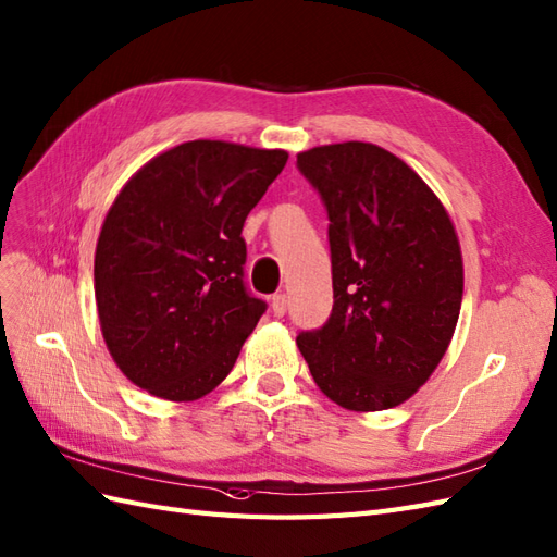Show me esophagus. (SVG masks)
Returning <instances> with one entry per match:
<instances>
[{"mask_svg":"<svg viewBox=\"0 0 557 557\" xmlns=\"http://www.w3.org/2000/svg\"><path fill=\"white\" fill-rule=\"evenodd\" d=\"M287 306H289V301H287V296H284V294H275L273 298H270V310H273L275 318H284Z\"/></svg>","mask_w":557,"mask_h":557,"instance_id":"1","label":"esophagus"}]
</instances>
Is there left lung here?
Listing matches in <instances>:
<instances>
[{"mask_svg": "<svg viewBox=\"0 0 557 557\" xmlns=\"http://www.w3.org/2000/svg\"><path fill=\"white\" fill-rule=\"evenodd\" d=\"M326 209L332 315L296 336L312 379L346 409L414 395L445 355L463 296L459 239L445 207L403 160L348 140L296 157Z\"/></svg>", "mask_w": 557, "mask_h": 557, "instance_id": "left-lung-1", "label": "left lung"}]
</instances>
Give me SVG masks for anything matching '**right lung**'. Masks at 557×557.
<instances>
[{
  "mask_svg": "<svg viewBox=\"0 0 557 557\" xmlns=\"http://www.w3.org/2000/svg\"><path fill=\"white\" fill-rule=\"evenodd\" d=\"M287 157L190 140L117 195L96 245V306L110 355L138 388L185 403L231 374L268 308L245 284L242 227Z\"/></svg>",
  "mask_w": 557,
  "mask_h": 557,
  "instance_id": "right-lung-1",
  "label": "right lung"
}]
</instances>
